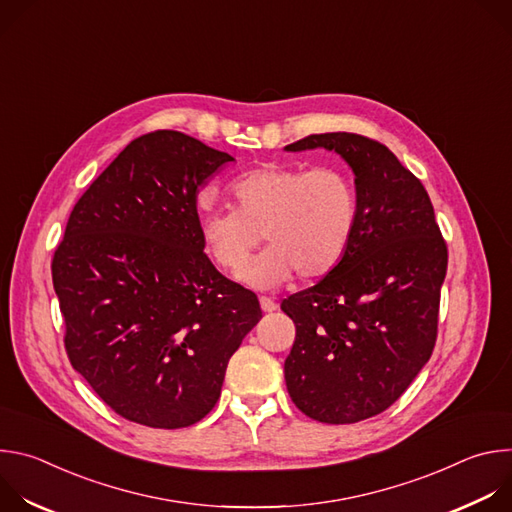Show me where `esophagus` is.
Listing matches in <instances>:
<instances>
[{"instance_id": "34e87169", "label": "esophagus", "mask_w": 512, "mask_h": 512, "mask_svg": "<svg viewBox=\"0 0 512 512\" xmlns=\"http://www.w3.org/2000/svg\"><path fill=\"white\" fill-rule=\"evenodd\" d=\"M259 304H261V310H263V312H275V310H277V304H275L271 298H267V296H261V298H259Z\"/></svg>"}]
</instances>
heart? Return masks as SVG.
<instances>
[{
  "mask_svg": "<svg viewBox=\"0 0 512 512\" xmlns=\"http://www.w3.org/2000/svg\"><path fill=\"white\" fill-rule=\"evenodd\" d=\"M231 194L237 208L206 210L200 237L210 261L233 273L247 265L265 235L271 247L241 273L249 285L273 287L296 271L302 279L324 277L354 239L358 190L344 166L261 164L241 174Z\"/></svg>",
  "mask_w": 512,
  "mask_h": 512,
  "instance_id": "1",
  "label": "heart"
}]
</instances>
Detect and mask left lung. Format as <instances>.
<instances>
[{
    "instance_id": "obj_1",
    "label": "left lung",
    "mask_w": 512,
    "mask_h": 512,
    "mask_svg": "<svg viewBox=\"0 0 512 512\" xmlns=\"http://www.w3.org/2000/svg\"><path fill=\"white\" fill-rule=\"evenodd\" d=\"M314 148L352 168L358 225L338 267L281 302L296 324L285 385L308 417L356 423L389 409L429 360L448 247L427 190L387 145L338 131L285 150Z\"/></svg>"
}]
</instances>
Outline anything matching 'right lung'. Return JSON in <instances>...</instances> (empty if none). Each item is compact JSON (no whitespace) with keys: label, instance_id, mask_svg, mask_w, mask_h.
Returning a JSON list of instances; mask_svg holds the SVG:
<instances>
[{"label":"right lung","instance_id":"obj_1","mask_svg":"<svg viewBox=\"0 0 512 512\" xmlns=\"http://www.w3.org/2000/svg\"><path fill=\"white\" fill-rule=\"evenodd\" d=\"M225 152L170 129L133 139L72 208L52 257L72 369L121 417L200 421L261 320L253 291L204 253L198 186Z\"/></svg>","mask_w":512,"mask_h":512}]
</instances>
